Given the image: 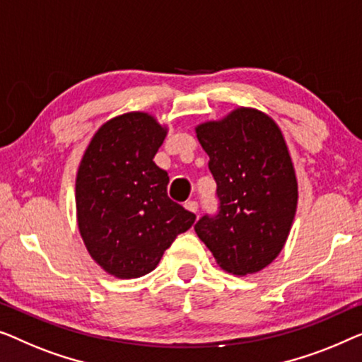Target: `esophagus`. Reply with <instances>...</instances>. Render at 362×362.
I'll return each mask as SVG.
<instances>
[{"label": "esophagus", "instance_id": "34e87169", "mask_svg": "<svg viewBox=\"0 0 362 362\" xmlns=\"http://www.w3.org/2000/svg\"><path fill=\"white\" fill-rule=\"evenodd\" d=\"M185 208L188 211L197 213L198 211V203L195 200H188V202H185Z\"/></svg>", "mask_w": 362, "mask_h": 362}]
</instances>
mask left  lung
<instances>
[{
    "instance_id": "obj_1",
    "label": "left lung",
    "mask_w": 362,
    "mask_h": 362,
    "mask_svg": "<svg viewBox=\"0 0 362 362\" xmlns=\"http://www.w3.org/2000/svg\"><path fill=\"white\" fill-rule=\"evenodd\" d=\"M195 131L220 200L216 215L202 216L195 233L226 272L262 271L282 251L297 211V177L282 131L254 108Z\"/></svg>"
}]
</instances>
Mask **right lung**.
<instances>
[{
	"mask_svg": "<svg viewBox=\"0 0 362 362\" xmlns=\"http://www.w3.org/2000/svg\"><path fill=\"white\" fill-rule=\"evenodd\" d=\"M165 136L154 116L132 111L106 121L81 157L75 182L78 230L93 261L118 279L154 271L197 218L170 200L169 175L154 162Z\"/></svg>",
	"mask_w": 362,
	"mask_h": 362,
	"instance_id": "obj_1",
	"label": "right lung"
}]
</instances>
